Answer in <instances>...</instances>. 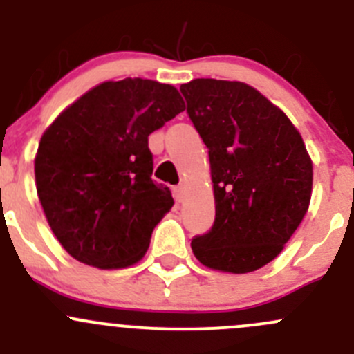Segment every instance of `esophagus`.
I'll list each match as a JSON object with an SVG mask.
<instances>
[{"label":"esophagus","mask_w":354,"mask_h":354,"mask_svg":"<svg viewBox=\"0 0 354 354\" xmlns=\"http://www.w3.org/2000/svg\"><path fill=\"white\" fill-rule=\"evenodd\" d=\"M185 197H187V187H185V185H180V187L174 188V198H176L178 202H183Z\"/></svg>","instance_id":"esophagus-1"}]
</instances>
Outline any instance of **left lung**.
Segmentation results:
<instances>
[{"instance_id":"obj_1","label":"left lung","mask_w":354,"mask_h":354,"mask_svg":"<svg viewBox=\"0 0 354 354\" xmlns=\"http://www.w3.org/2000/svg\"><path fill=\"white\" fill-rule=\"evenodd\" d=\"M209 149L216 221L192 250L214 270L267 266L305 217L313 166L303 138L277 106L243 82L195 78L180 87Z\"/></svg>"}]
</instances>
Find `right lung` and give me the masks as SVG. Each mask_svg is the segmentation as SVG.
<instances>
[{
    "instance_id": "1",
    "label": "right lung",
    "mask_w": 354,
    "mask_h": 354,
    "mask_svg": "<svg viewBox=\"0 0 354 354\" xmlns=\"http://www.w3.org/2000/svg\"><path fill=\"white\" fill-rule=\"evenodd\" d=\"M183 109L173 85L124 78L85 92L44 131L35 187L53 233L75 260L123 269L145 255L174 203L169 188L152 180L149 135Z\"/></svg>"
}]
</instances>
